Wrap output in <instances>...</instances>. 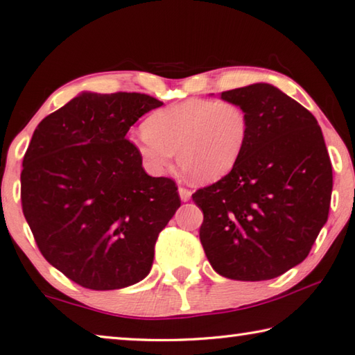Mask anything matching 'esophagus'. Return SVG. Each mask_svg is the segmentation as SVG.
<instances>
[{
	"label": "esophagus",
	"mask_w": 355,
	"mask_h": 355,
	"mask_svg": "<svg viewBox=\"0 0 355 355\" xmlns=\"http://www.w3.org/2000/svg\"><path fill=\"white\" fill-rule=\"evenodd\" d=\"M178 194H180V199H182L183 202H188V200L191 199L192 192H191L188 188H183V186H180V188H178Z\"/></svg>",
	"instance_id": "34e87169"
}]
</instances>
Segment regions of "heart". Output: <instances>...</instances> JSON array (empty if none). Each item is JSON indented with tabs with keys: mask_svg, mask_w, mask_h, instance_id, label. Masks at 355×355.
<instances>
[{
	"mask_svg": "<svg viewBox=\"0 0 355 355\" xmlns=\"http://www.w3.org/2000/svg\"><path fill=\"white\" fill-rule=\"evenodd\" d=\"M249 137V117L228 100L191 98L148 117L136 139L144 167L155 177L171 171L173 153L188 175L200 183L225 177L238 164Z\"/></svg>",
	"mask_w": 355,
	"mask_h": 355,
	"instance_id": "obj_1",
	"label": "heart"
}]
</instances>
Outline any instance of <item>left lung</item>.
<instances>
[{"instance_id":"left-lung-1","label":"left lung","mask_w":355,"mask_h":355,"mask_svg":"<svg viewBox=\"0 0 355 355\" xmlns=\"http://www.w3.org/2000/svg\"><path fill=\"white\" fill-rule=\"evenodd\" d=\"M248 112L233 171L197 189L200 243L222 277L258 282L304 261L327 222L332 164L313 114L266 83L220 94Z\"/></svg>"}]
</instances>
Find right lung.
Returning a JSON list of instances; mask_svg holds the SVG:
<instances>
[{
  "mask_svg": "<svg viewBox=\"0 0 355 355\" xmlns=\"http://www.w3.org/2000/svg\"><path fill=\"white\" fill-rule=\"evenodd\" d=\"M163 101L83 92L35 128L23 158L21 208L45 260L89 290L147 277L159 232L182 205L172 178L150 177L131 125Z\"/></svg>",
  "mask_w": 355,
  "mask_h": 355,
  "instance_id": "right-lung-1",
  "label": "right lung"
}]
</instances>
